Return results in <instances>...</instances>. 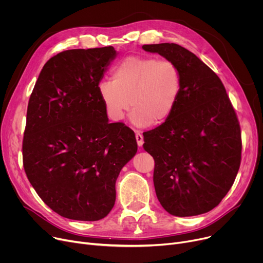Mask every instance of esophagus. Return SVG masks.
Instances as JSON below:
<instances>
[{
  "label": "esophagus",
  "mask_w": 263,
  "mask_h": 263,
  "mask_svg": "<svg viewBox=\"0 0 263 263\" xmlns=\"http://www.w3.org/2000/svg\"><path fill=\"white\" fill-rule=\"evenodd\" d=\"M135 139H136L137 145H139L140 147L143 146V144H144V136H143L141 131H139V130L135 131Z\"/></svg>",
  "instance_id": "1"
}]
</instances>
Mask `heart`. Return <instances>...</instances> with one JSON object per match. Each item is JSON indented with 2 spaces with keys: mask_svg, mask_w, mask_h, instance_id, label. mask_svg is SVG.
Returning a JSON list of instances; mask_svg holds the SVG:
<instances>
[{
  "mask_svg": "<svg viewBox=\"0 0 263 263\" xmlns=\"http://www.w3.org/2000/svg\"><path fill=\"white\" fill-rule=\"evenodd\" d=\"M182 73L172 60L150 55H131L112 69V80L99 83V95L108 117L121 121L130 106L136 127L166 121L180 98Z\"/></svg>",
  "mask_w": 263,
  "mask_h": 263,
  "instance_id": "heart-1",
  "label": "heart"
}]
</instances>
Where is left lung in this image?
<instances>
[{"instance_id": "1", "label": "left lung", "mask_w": 263, "mask_h": 263, "mask_svg": "<svg viewBox=\"0 0 263 263\" xmlns=\"http://www.w3.org/2000/svg\"><path fill=\"white\" fill-rule=\"evenodd\" d=\"M143 49L174 61L182 73L175 112L144 134V149L155 160L157 197L172 215L205 213L226 196L240 168L236 110L222 81L194 53L167 43Z\"/></svg>"}]
</instances>
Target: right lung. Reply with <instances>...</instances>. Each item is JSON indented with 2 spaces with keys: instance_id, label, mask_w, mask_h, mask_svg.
<instances>
[{
  "instance_id": "right-lung-1",
  "label": "right lung",
  "mask_w": 263,
  "mask_h": 263,
  "mask_svg": "<svg viewBox=\"0 0 263 263\" xmlns=\"http://www.w3.org/2000/svg\"><path fill=\"white\" fill-rule=\"evenodd\" d=\"M115 57L112 46L63 51L45 64L30 97L23 167L38 196L66 218L105 217L117 177L137 151L130 128L108 123L99 95Z\"/></svg>"
}]
</instances>
